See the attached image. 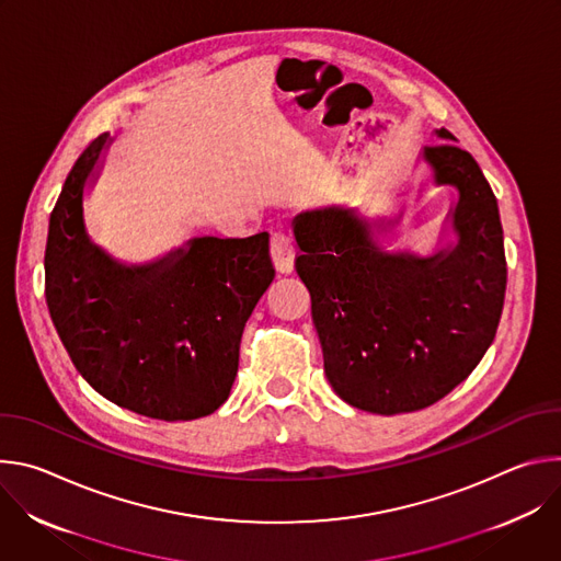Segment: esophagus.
Here are the masks:
<instances>
[{
    "label": "esophagus",
    "instance_id": "34e87169",
    "mask_svg": "<svg viewBox=\"0 0 561 561\" xmlns=\"http://www.w3.org/2000/svg\"><path fill=\"white\" fill-rule=\"evenodd\" d=\"M271 255L279 273H290L295 264V244L286 230H275L271 234Z\"/></svg>",
    "mask_w": 561,
    "mask_h": 561
}]
</instances>
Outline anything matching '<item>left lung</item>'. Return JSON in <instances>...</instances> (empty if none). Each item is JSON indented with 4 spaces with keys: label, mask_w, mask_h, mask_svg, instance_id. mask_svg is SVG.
I'll use <instances>...</instances> for the list:
<instances>
[{
    "label": "left lung",
    "mask_w": 561,
    "mask_h": 561,
    "mask_svg": "<svg viewBox=\"0 0 561 561\" xmlns=\"http://www.w3.org/2000/svg\"><path fill=\"white\" fill-rule=\"evenodd\" d=\"M424 148L437 184L459 191L457 244L433 257L383 253L368 221L344 208L295 217V271L310 293L312 324L335 392L355 409L422 411L484 357L506 295L497 199L472 154L446 128Z\"/></svg>",
    "instance_id": "obj_1"
}]
</instances>
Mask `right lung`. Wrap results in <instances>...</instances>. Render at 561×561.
I'll return each instance as SVG.
<instances>
[{
	"label": "right lung",
	"mask_w": 561,
	"mask_h": 561,
	"mask_svg": "<svg viewBox=\"0 0 561 561\" xmlns=\"http://www.w3.org/2000/svg\"><path fill=\"white\" fill-rule=\"evenodd\" d=\"M108 135L70 169L50 213L46 304L57 335L108 402L162 422L215 413L230 394L239 344L275 277L268 232L197 237L146 266H122L84 228V186Z\"/></svg>",
	"instance_id": "obj_1"
}]
</instances>
